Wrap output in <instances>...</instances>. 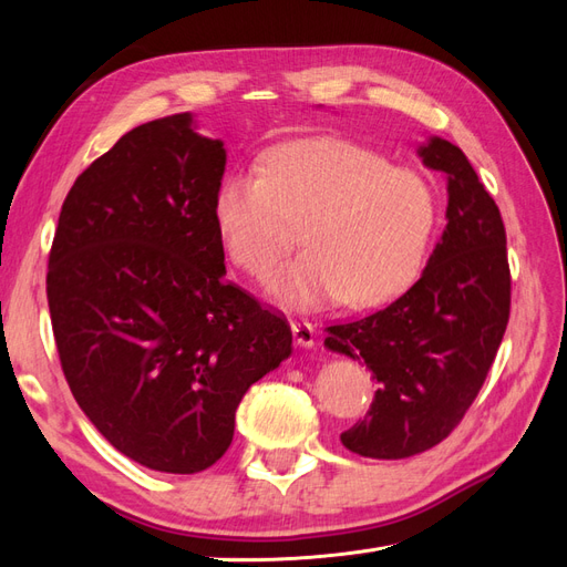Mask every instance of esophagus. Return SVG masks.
Here are the masks:
<instances>
[{"label":"esophagus","instance_id":"34e87169","mask_svg":"<svg viewBox=\"0 0 567 567\" xmlns=\"http://www.w3.org/2000/svg\"><path fill=\"white\" fill-rule=\"evenodd\" d=\"M290 331H293V338H296L298 346H302V348H315L317 331H315V326H312L310 321H305V319L290 321Z\"/></svg>","mask_w":567,"mask_h":567}]
</instances>
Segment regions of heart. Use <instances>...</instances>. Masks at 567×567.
Listing matches in <instances>:
<instances>
[{"mask_svg":"<svg viewBox=\"0 0 567 567\" xmlns=\"http://www.w3.org/2000/svg\"><path fill=\"white\" fill-rule=\"evenodd\" d=\"M213 217L229 260L250 277L277 265L302 225L305 250L265 286L288 305L373 307L416 277L437 221L421 173L346 140L298 142L217 186Z\"/></svg>","mask_w":567,"mask_h":567,"instance_id":"b5f03b06","label":"heart"}]
</instances>
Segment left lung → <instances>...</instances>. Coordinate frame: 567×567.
<instances>
[{
	"mask_svg": "<svg viewBox=\"0 0 567 567\" xmlns=\"http://www.w3.org/2000/svg\"><path fill=\"white\" fill-rule=\"evenodd\" d=\"M447 175V227L421 279L383 310L329 326L323 346L364 362L379 390L340 442L359 456L406 458L435 447L483 388L511 315L506 229L463 151L419 146Z\"/></svg>",
	"mask_w": 567,
	"mask_h": 567,
	"instance_id": "left-lung-1",
	"label": "left lung"
}]
</instances>
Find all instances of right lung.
<instances>
[{
    "mask_svg": "<svg viewBox=\"0 0 567 567\" xmlns=\"http://www.w3.org/2000/svg\"><path fill=\"white\" fill-rule=\"evenodd\" d=\"M227 165L192 113L134 127L75 179L49 252L61 369L117 452L192 475L229 450L246 390L290 354L286 317L225 281Z\"/></svg>",
    "mask_w": 567,
    "mask_h": 567,
    "instance_id": "obj_1",
    "label": "right lung"
}]
</instances>
